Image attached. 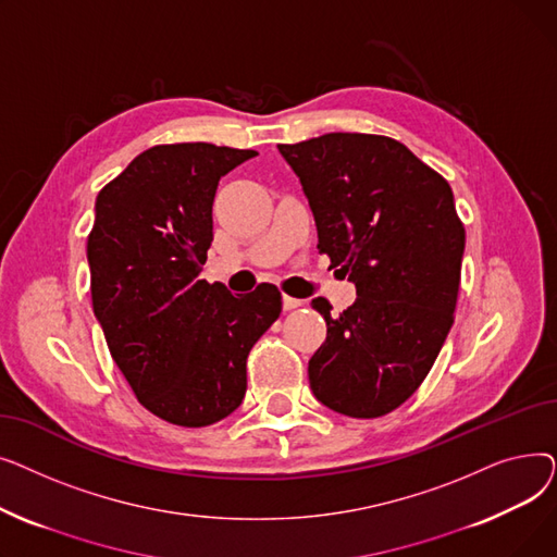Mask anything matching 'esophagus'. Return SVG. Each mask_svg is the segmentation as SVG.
Listing matches in <instances>:
<instances>
[{
  "label": "esophagus",
  "instance_id": "1",
  "mask_svg": "<svg viewBox=\"0 0 557 557\" xmlns=\"http://www.w3.org/2000/svg\"><path fill=\"white\" fill-rule=\"evenodd\" d=\"M302 305V300H298V298H290V296H282V307L286 309V311H290V309H298Z\"/></svg>",
  "mask_w": 557,
  "mask_h": 557
}]
</instances>
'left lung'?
Listing matches in <instances>:
<instances>
[{
    "mask_svg": "<svg viewBox=\"0 0 557 557\" xmlns=\"http://www.w3.org/2000/svg\"><path fill=\"white\" fill-rule=\"evenodd\" d=\"M315 219L318 250L357 286L309 359L318 401L349 418H382L411 397L454 325L465 227L441 173L397 139L327 133L277 144Z\"/></svg>",
    "mask_w": 557,
    "mask_h": 557,
    "instance_id": "1",
    "label": "left lung"
}]
</instances>
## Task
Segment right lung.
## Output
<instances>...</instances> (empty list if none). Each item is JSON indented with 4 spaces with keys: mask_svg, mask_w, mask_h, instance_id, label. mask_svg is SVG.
Wrapping results in <instances>:
<instances>
[{
    "mask_svg": "<svg viewBox=\"0 0 557 557\" xmlns=\"http://www.w3.org/2000/svg\"><path fill=\"white\" fill-rule=\"evenodd\" d=\"M255 156L208 141L160 144L97 196L87 237L92 309L139 404L171 424L208 426L239 408L246 359L282 311L273 284L232 296L198 280L219 181Z\"/></svg>",
    "mask_w": 557,
    "mask_h": 557,
    "instance_id": "add662e5",
    "label": "right lung"
}]
</instances>
